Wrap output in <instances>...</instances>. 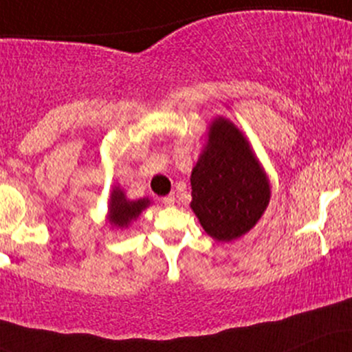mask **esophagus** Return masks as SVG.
Listing matches in <instances>:
<instances>
[{"label":"esophagus","instance_id":"obj_1","mask_svg":"<svg viewBox=\"0 0 352 352\" xmlns=\"http://www.w3.org/2000/svg\"><path fill=\"white\" fill-rule=\"evenodd\" d=\"M162 204L167 205V207H173V205H175V195H173V193H170V195L164 197Z\"/></svg>","mask_w":352,"mask_h":352}]
</instances>
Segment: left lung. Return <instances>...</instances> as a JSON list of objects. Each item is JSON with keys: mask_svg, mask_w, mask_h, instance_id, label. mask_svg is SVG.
<instances>
[{"mask_svg": "<svg viewBox=\"0 0 352 352\" xmlns=\"http://www.w3.org/2000/svg\"><path fill=\"white\" fill-rule=\"evenodd\" d=\"M193 210L207 235L233 241L258 223L272 199L268 175L243 132L218 116L190 175Z\"/></svg>", "mask_w": 352, "mask_h": 352, "instance_id": "left-lung-1", "label": "left lung"}]
</instances>
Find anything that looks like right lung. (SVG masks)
I'll return each instance as SVG.
<instances>
[{
	"mask_svg": "<svg viewBox=\"0 0 352 352\" xmlns=\"http://www.w3.org/2000/svg\"><path fill=\"white\" fill-rule=\"evenodd\" d=\"M148 205H151V199H147V197L139 200H129L125 197L124 188L114 185L107 207V221L112 228L127 230Z\"/></svg>",
	"mask_w": 352,
	"mask_h": 352,
	"instance_id": "right-lung-1",
	"label": "right lung"
}]
</instances>
